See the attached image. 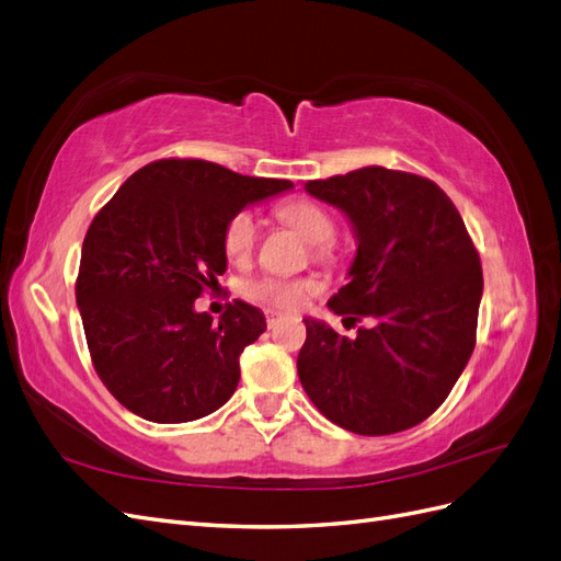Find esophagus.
Instances as JSON below:
<instances>
[{
    "instance_id": "34e87169",
    "label": "esophagus",
    "mask_w": 561,
    "mask_h": 561,
    "mask_svg": "<svg viewBox=\"0 0 561 561\" xmlns=\"http://www.w3.org/2000/svg\"><path fill=\"white\" fill-rule=\"evenodd\" d=\"M280 318H283V313H280V311H271V309H268V311H266V325H268V328H274Z\"/></svg>"
}]
</instances>
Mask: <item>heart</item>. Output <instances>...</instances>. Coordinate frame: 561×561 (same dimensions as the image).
<instances>
[{
  "label": "heart",
  "instance_id": "b5f03b06",
  "mask_svg": "<svg viewBox=\"0 0 561 561\" xmlns=\"http://www.w3.org/2000/svg\"><path fill=\"white\" fill-rule=\"evenodd\" d=\"M278 215L285 225H290L295 231H299L304 239L311 245H316V254L320 260L332 257V245L328 243L334 233V219L332 215L318 206L313 201L297 198L285 203L278 208ZM254 241H257V222H254V215L243 210L233 215L225 231V250L231 260H248ZM316 290V283L301 280V278H262L248 287V293L260 299L268 307L278 309H297L301 307L307 297Z\"/></svg>",
  "mask_w": 561,
  "mask_h": 561
}]
</instances>
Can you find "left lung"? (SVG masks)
Segmentation results:
<instances>
[{"label": "left lung", "instance_id": "left-lung-1", "mask_svg": "<svg viewBox=\"0 0 561 561\" xmlns=\"http://www.w3.org/2000/svg\"><path fill=\"white\" fill-rule=\"evenodd\" d=\"M304 190L344 213L358 245L328 309L375 325L348 339L304 318L299 381L351 433L412 428L445 402L470 360L482 299L478 250L449 196L426 178L369 165Z\"/></svg>", "mask_w": 561, "mask_h": 561}]
</instances>
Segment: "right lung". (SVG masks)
Here are the masks:
<instances>
[{"mask_svg":"<svg viewBox=\"0 0 561 561\" xmlns=\"http://www.w3.org/2000/svg\"><path fill=\"white\" fill-rule=\"evenodd\" d=\"M290 190V180L163 159L133 173L95 215L81 248L77 307L98 377L126 410L184 423L233 396L241 353L266 318L236 299L213 320L194 301L227 271L229 219Z\"/></svg>","mask_w":561,"mask_h":561,"instance_id":"right-lung-1","label":"right lung"}]
</instances>
